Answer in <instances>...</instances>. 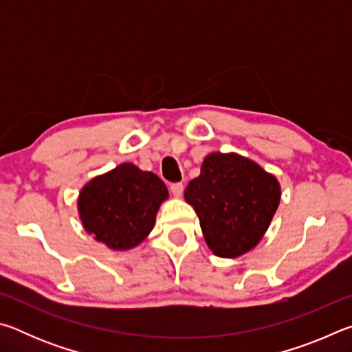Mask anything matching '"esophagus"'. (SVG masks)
I'll return each mask as SVG.
<instances>
[{
  "mask_svg": "<svg viewBox=\"0 0 352 352\" xmlns=\"http://www.w3.org/2000/svg\"><path fill=\"white\" fill-rule=\"evenodd\" d=\"M183 190H184V186H183L182 183H172L170 184V192L174 194V197L180 199L182 195H183Z\"/></svg>",
  "mask_w": 352,
  "mask_h": 352,
  "instance_id": "1",
  "label": "esophagus"
}]
</instances>
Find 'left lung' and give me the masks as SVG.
<instances>
[{
  "label": "left lung",
  "mask_w": 352,
  "mask_h": 352,
  "mask_svg": "<svg viewBox=\"0 0 352 352\" xmlns=\"http://www.w3.org/2000/svg\"><path fill=\"white\" fill-rule=\"evenodd\" d=\"M206 245L220 258H239L269 230L281 200L278 178L239 153L206 155L200 175L184 189Z\"/></svg>",
  "instance_id": "left-lung-1"
}]
</instances>
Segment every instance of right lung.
<instances>
[{"mask_svg": "<svg viewBox=\"0 0 352 352\" xmlns=\"http://www.w3.org/2000/svg\"><path fill=\"white\" fill-rule=\"evenodd\" d=\"M168 197V188L158 175L122 163L80 189L77 211L83 230L94 241L115 252H127L151 234Z\"/></svg>", "mask_w": 352, "mask_h": 352, "instance_id": "add662e5", "label": "right lung"}]
</instances>
